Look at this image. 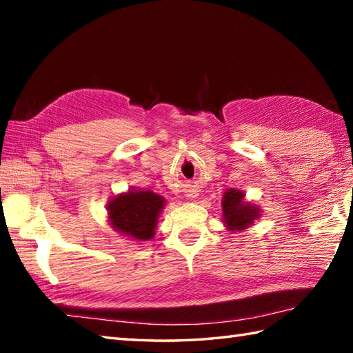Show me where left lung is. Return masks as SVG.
<instances>
[{"instance_id": "1", "label": "left lung", "mask_w": 353, "mask_h": 353, "mask_svg": "<svg viewBox=\"0 0 353 353\" xmlns=\"http://www.w3.org/2000/svg\"><path fill=\"white\" fill-rule=\"evenodd\" d=\"M223 224L232 234L249 229L262 215L261 208L256 203L245 200L244 191L235 188L226 190L221 200Z\"/></svg>"}]
</instances>
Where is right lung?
<instances>
[{
    "label": "right lung",
    "instance_id": "obj_1",
    "mask_svg": "<svg viewBox=\"0 0 353 353\" xmlns=\"http://www.w3.org/2000/svg\"><path fill=\"white\" fill-rule=\"evenodd\" d=\"M165 203L167 200L150 190H129L108 201V221L121 236L145 243L154 236Z\"/></svg>",
    "mask_w": 353,
    "mask_h": 353
}]
</instances>
